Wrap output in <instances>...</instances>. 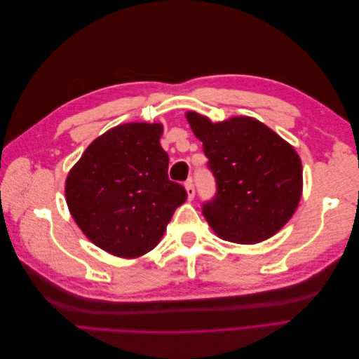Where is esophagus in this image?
Instances as JSON below:
<instances>
[{"instance_id": "esophagus-1", "label": "esophagus", "mask_w": 359, "mask_h": 359, "mask_svg": "<svg viewBox=\"0 0 359 359\" xmlns=\"http://www.w3.org/2000/svg\"><path fill=\"white\" fill-rule=\"evenodd\" d=\"M186 190H187V198L191 201L194 198V184L191 180L186 182Z\"/></svg>"}]
</instances>
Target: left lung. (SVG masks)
<instances>
[{
    "instance_id": "left-lung-1",
    "label": "left lung",
    "mask_w": 359,
    "mask_h": 359,
    "mask_svg": "<svg viewBox=\"0 0 359 359\" xmlns=\"http://www.w3.org/2000/svg\"><path fill=\"white\" fill-rule=\"evenodd\" d=\"M203 144L215 194L202 214L220 238L256 244L277 233L295 212L302 193L301 160L287 142L255 118L212 124L187 114Z\"/></svg>"
}]
</instances>
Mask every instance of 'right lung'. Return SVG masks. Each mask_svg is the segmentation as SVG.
<instances>
[{
    "label": "right lung",
    "instance_id": "obj_1",
    "mask_svg": "<svg viewBox=\"0 0 359 359\" xmlns=\"http://www.w3.org/2000/svg\"><path fill=\"white\" fill-rule=\"evenodd\" d=\"M160 124L111 128L85 149L66 181V199L82 232L104 252L137 257L153 250L187 199L168 177Z\"/></svg>",
    "mask_w": 359,
    "mask_h": 359
}]
</instances>
